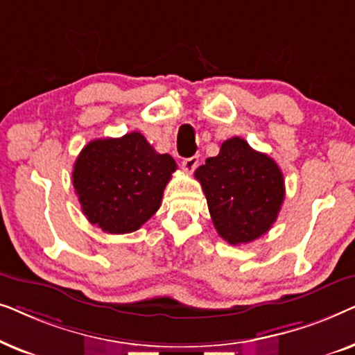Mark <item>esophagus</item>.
<instances>
[{
  "label": "esophagus",
  "instance_id": "obj_1",
  "mask_svg": "<svg viewBox=\"0 0 355 355\" xmlns=\"http://www.w3.org/2000/svg\"><path fill=\"white\" fill-rule=\"evenodd\" d=\"M182 169L186 173H192L193 169L197 168V164H198V157H189V158H184L182 159Z\"/></svg>",
  "mask_w": 355,
  "mask_h": 355
}]
</instances>
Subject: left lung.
<instances>
[{"label": "left lung", "instance_id": "obj_1", "mask_svg": "<svg viewBox=\"0 0 355 355\" xmlns=\"http://www.w3.org/2000/svg\"><path fill=\"white\" fill-rule=\"evenodd\" d=\"M196 178L218 234L232 245L263 236L284 202V179L278 164L241 137L225 140L220 153L196 169Z\"/></svg>", "mask_w": 355, "mask_h": 355}]
</instances>
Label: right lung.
I'll return each mask as SVG.
<instances>
[{"label":"right lung","instance_id":"right-lung-1","mask_svg":"<svg viewBox=\"0 0 355 355\" xmlns=\"http://www.w3.org/2000/svg\"><path fill=\"white\" fill-rule=\"evenodd\" d=\"M176 168L173 157L155 152L140 132H129L87 144L72 182L92 225L108 234H128L157 213Z\"/></svg>","mask_w":355,"mask_h":355}]
</instances>
